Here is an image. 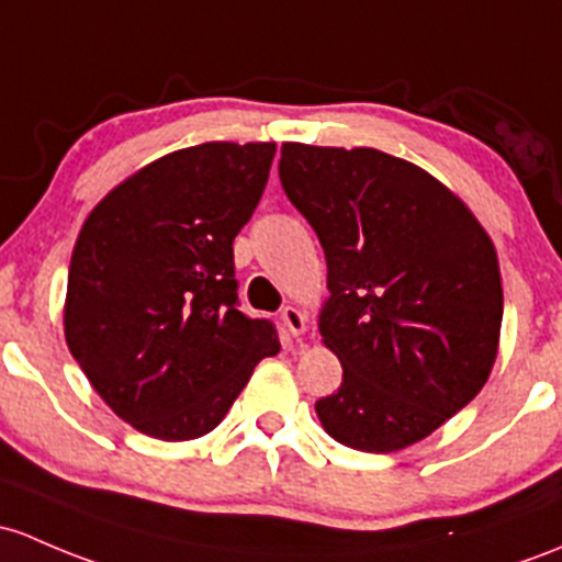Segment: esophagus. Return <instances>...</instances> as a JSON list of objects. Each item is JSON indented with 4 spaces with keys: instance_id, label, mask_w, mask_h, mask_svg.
I'll use <instances>...</instances> for the list:
<instances>
[{
    "instance_id": "1",
    "label": "esophagus",
    "mask_w": 562,
    "mask_h": 562,
    "mask_svg": "<svg viewBox=\"0 0 562 562\" xmlns=\"http://www.w3.org/2000/svg\"><path fill=\"white\" fill-rule=\"evenodd\" d=\"M282 323H285V328L291 330L293 336H304L306 328H310V317H306V312L293 304L282 310Z\"/></svg>"
}]
</instances>
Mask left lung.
<instances>
[{
	"label": "left lung",
	"mask_w": 562,
	"mask_h": 562,
	"mask_svg": "<svg viewBox=\"0 0 562 562\" xmlns=\"http://www.w3.org/2000/svg\"><path fill=\"white\" fill-rule=\"evenodd\" d=\"M280 180L326 250L317 328L341 387L315 404L330 439L398 452L484 387L504 291L493 239L458 193L374 147L282 142Z\"/></svg>",
	"instance_id": "left-lung-1"
}]
</instances>
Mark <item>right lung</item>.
<instances>
[{
  "mask_svg": "<svg viewBox=\"0 0 562 562\" xmlns=\"http://www.w3.org/2000/svg\"><path fill=\"white\" fill-rule=\"evenodd\" d=\"M274 142H204L128 175L75 241L64 336L104 404L139 434H210L263 358L269 321L236 310L234 236L250 221Z\"/></svg>",
  "mask_w": 562,
  "mask_h": 562,
  "instance_id": "right-lung-1",
  "label": "right lung"
}]
</instances>
